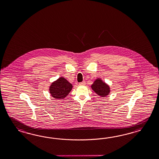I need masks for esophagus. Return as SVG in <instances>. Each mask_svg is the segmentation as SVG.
<instances>
[{"mask_svg": "<svg viewBox=\"0 0 159 159\" xmlns=\"http://www.w3.org/2000/svg\"><path fill=\"white\" fill-rule=\"evenodd\" d=\"M79 84L80 85H85L86 84V82L83 81V82H80V83H79Z\"/></svg>", "mask_w": 159, "mask_h": 159, "instance_id": "obj_1", "label": "esophagus"}]
</instances>
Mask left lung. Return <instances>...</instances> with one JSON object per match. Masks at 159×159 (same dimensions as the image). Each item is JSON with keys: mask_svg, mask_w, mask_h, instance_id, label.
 <instances>
[{"mask_svg": "<svg viewBox=\"0 0 159 159\" xmlns=\"http://www.w3.org/2000/svg\"><path fill=\"white\" fill-rule=\"evenodd\" d=\"M91 87L93 90L101 97H105L110 93V86L100 78L96 79Z\"/></svg>", "mask_w": 159, "mask_h": 159, "instance_id": "left-lung-1", "label": "left lung"}]
</instances>
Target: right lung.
Masks as SVG:
<instances>
[{
    "instance_id": "right-lung-1",
    "label": "right lung",
    "mask_w": 159,
    "mask_h": 159,
    "mask_svg": "<svg viewBox=\"0 0 159 159\" xmlns=\"http://www.w3.org/2000/svg\"><path fill=\"white\" fill-rule=\"evenodd\" d=\"M73 86L64 77H59L49 87V93L54 98L62 99L67 96Z\"/></svg>"
}]
</instances>
